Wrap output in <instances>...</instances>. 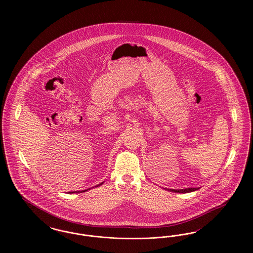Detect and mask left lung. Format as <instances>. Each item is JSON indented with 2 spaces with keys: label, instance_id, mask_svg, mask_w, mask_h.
Returning a JSON list of instances; mask_svg holds the SVG:
<instances>
[{
  "label": "left lung",
  "instance_id": "left-lung-1",
  "mask_svg": "<svg viewBox=\"0 0 253 253\" xmlns=\"http://www.w3.org/2000/svg\"><path fill=\"white\" fill-rule=\"evenodd\" d=\"M197 190H198L197 188H189V189H182V190H168V191H169V192H172V193H186L194 192V191H197Z\"/></svg>",
  "mask_w": 253,
  "mask_h": 253
}]
</instances>
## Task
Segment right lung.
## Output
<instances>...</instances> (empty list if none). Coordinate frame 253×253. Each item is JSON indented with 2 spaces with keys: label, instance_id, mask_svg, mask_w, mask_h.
<instances>
[{
  "label": "right lung",
  "instance_id": "1",
  "mask_svg": "<svg viewBox=\"0 0 253 253\" xmlns=\"http://www.w3.org/2000/svg\"><path fill=\"white\" fill-rule=\"evenodd\" d=\"M102 183H103V182H102ZM102 183H100V184H98V185H97V186H100V185H101V184H102ZM97 186H96V187H97ZM88 190H90V189H87V190H84V191H82V192H81V191H80V192H79V193H84V192H86V191H88ZM73 193H77V192H73Z\"/></svg>",
  "mask_w": 253,
  "mask_h": 253
}]
</instances>
